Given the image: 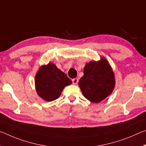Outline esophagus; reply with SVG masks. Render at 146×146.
Wrapping results in <instances>:
<instances>
[{"label": "esophagus", "mask_w": 146, "mask_h": 146, "mask_svg": "<svg viewBox=\"0 0 146 146\" xmlns=\"http://www.w3.org/2000/svg\"><path fill=\"white\" fill-rule=\"evenodd\" d=\"M72 82H73V84H77L78 82V79L77 78H73V79H72Z\"/></svg>", "instance_id": "obj_1"}]
</instances>
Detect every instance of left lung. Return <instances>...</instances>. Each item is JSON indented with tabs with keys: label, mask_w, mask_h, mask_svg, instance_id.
<instances>
[{
	"label": "left lung",
	"mask_w": 146,
	"mask_h": 146,
	"mask_svg": "<svg viewBox=\"0 0 146 146\" xmlns=\"http://www.w3.org/2000/svg\"><path fill=\"white\" fill-rule=\"evenodd\" d=\"M78 86L84 98L95 103L101 102L112 94L115 86L114 74L105 58L85 65L84 75L78 82Z\"/></svg>",
	"instance_id": "left-lung-1"
}]
</instances>
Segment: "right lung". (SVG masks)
<instances>
[{
	"mask_svg": "<svg viewBox=\"0 0 146 146\" xmlns=\"http://www.w3.org/2000/svg\"><path fill=\"white\" fill-rule=\"evenodd\" d=\"M71 83L68 76L52 63L40 67L35 77L37 94L46 101L58 98L64 88Z\"/></svg>",
	"mask_w": 146,
	"mask_h": 146,
	"instance_id": "1",
	"label": "right lung"
}]
</instances>
